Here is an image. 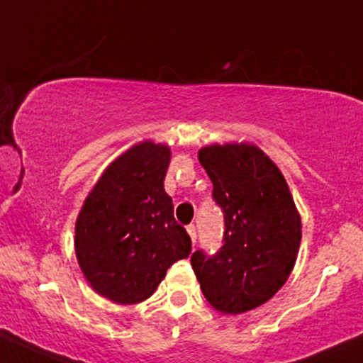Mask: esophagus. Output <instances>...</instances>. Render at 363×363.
<instances>
[{"label":"esophagus","instance_id":"obj_1","mask_svg":"<svg viewBox=\"0 0 363 363\" xmlns=\"http://www.w3.org/2000/svg\"><path fill=\"white\" fill-rule=\"evenodd\" d=\"M186 229H188V234H189L191 241H193V246H194V242H196V227L191 224V225L186 227Z\"/></svg>","mask_w":363,"mask_h":363}]
</instances>
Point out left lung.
I'll use <instances>...</instances> for the list:
<instances>
[{"label": "left lung", "instance_id": "obj_1", "mask_svg": "<svg viewBox=\"0 0 363 363\" xmlns=\"http://www.w3.org/2000/svg\"><path fill=\"white\" fill-rule=\"evenodd\" d=\"M224 215L218 252L196 250L191 265L208 303L222 313L257 308L288 281L301 241L300 215L284 177L252 145H213L200 151Z\"/></svg>", "mask_w": 363, "mask_h": 363}]
</instances>
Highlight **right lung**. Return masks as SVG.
Returning <instances> with one entry per match:
<instances>
[{
  "instance_id": "1",
  "label": "right lung",
  "mask_w": 363,
  "mask_h": 363,
  "mask_svg": "<svg viewBox=\"0 0 363 363\" xmlns=\"http://www.w3.org/2000/svg\"><path fill=\"white\" fill-rule=\"evenodd\" d=\"M170 150L146 141L101 175L75 224V255L93 289L121 305L146 300L167 269L191 253L163 189Z\"/></svg>"
}]
</instances>
